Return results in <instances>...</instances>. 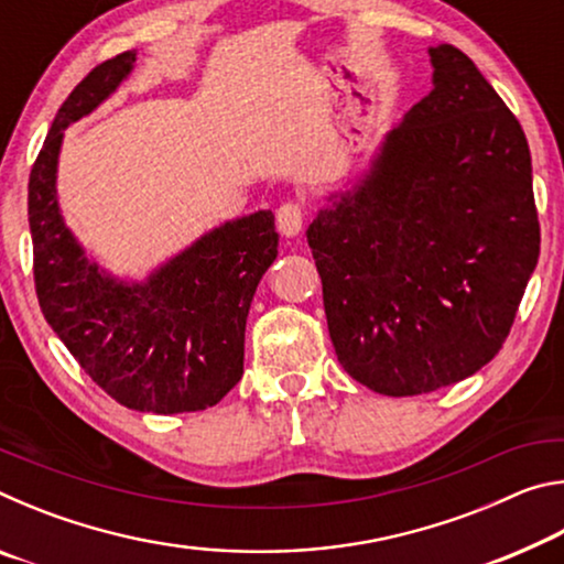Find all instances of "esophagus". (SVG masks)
Masks as SVG:
<instances>
[{
    "label": "esophagus",
    "instance_id": "obj_1",
    "mask_svg": "<svg viewBox=\"0 0 564 564\" xmlns=\"http://www.w3.org/2000/svg\"><path fill=\"white\" fill-rule=\"evenodd\" d=\"M303 218H305V212L301 204L295 202H285L279 212H275V226H279V231L285 236V238H293L301 234L303 228Z\"/></svg>",
    "mask_w": 564,
    "mask_h": 564
}]
</instances>
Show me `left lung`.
<instances>
[{
  "label": "left lung",
  "instance_id": "left-lung-1",
  "mask_svg": "<svg viewBox=\"0 0 564 564\" xmlns=\"http://www.w3.org/2000/svg\"><path fill=\"white\" fill-rule=\"evenodd\" d=\"M433 89L356 188L308 226L343 370L376 393H431L502 348L540 256L524 131L453 44Z\"/></svg>",
  "mask_w": 564,
  "mask_h": 564
}]
</instances>
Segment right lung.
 I'll list each match as a JSON object with an SVG mask.
<instances>
[{"instance_id": "right-lung-1", "label": "right lung", "mask_w": 564, "mask_h": 564, "mask_svg": "<svg viewBox=\"0 0 564 564\" xmlns=\"http://www.w3.org/2000/svg\"><path fill=\"white\" fill-rule=\"evenodd\" d=\"M137 54L123 52L76 84L56 111L30 174L34 289L52 330L84 373L123 408L194 413L243 376V333L256 285L279 253L271 212L214 228L144 283L104 273L56 204L64 129L117 91Z\"/></svg>"}]
</instances>
